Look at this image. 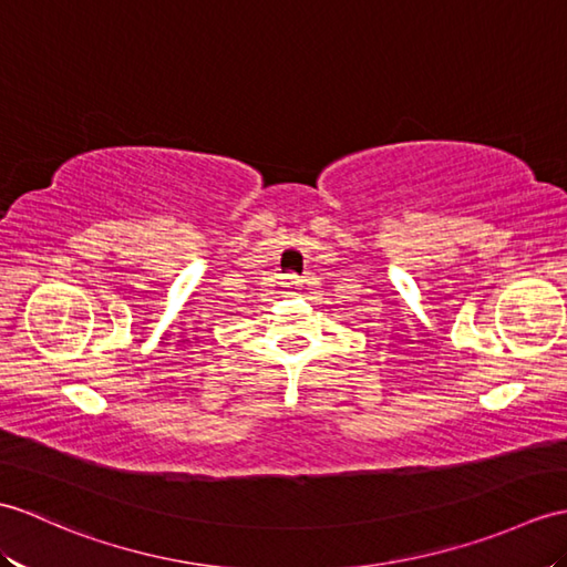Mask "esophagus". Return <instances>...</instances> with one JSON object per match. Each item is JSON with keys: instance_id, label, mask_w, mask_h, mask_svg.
<instances>
[{"instance_id": "obj_1", "label": "esophagus", "mask_w": 567, "mask_h": 567, "mask_svg": "<svg viewBox=\"0 0 567 567\" xmlns=\"http://www.w3.org/2000/svg\"><path fill=\"white\" fill-rule=\"evenodd\" d=\"M301 285V278L299 275H295V272H287L285 278H282V287H287V289H297Z\"/></svg>"}]
</instances>
